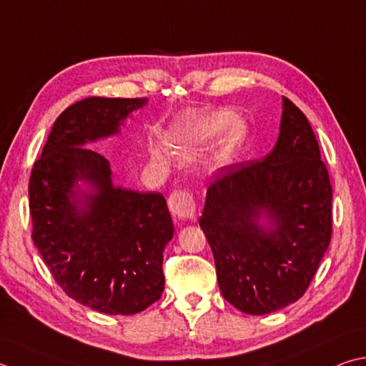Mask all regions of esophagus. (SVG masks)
<instances>
[{
    "mask_svg": "<svg viewBox=\"0 0 366 366\" xmlns=\"http://www.w3.org/2000/svg\"><path fill=\"white\" fill-rule=\"evenodd\" d=\"M168 208L172 212V216L179 219H190L195 214L197 203L190 192L174 190L168 198Z\"/></svg>",
    "mask_w": 366,
    "mask_h": 366,
    "instance_id": "esophagus-1",
    "label": "esophagus"
}]
</instances>
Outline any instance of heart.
<instances>
[{"label":"heart","instance_id":"obj_1","mask_svg":"<svg viewBox=\"0 0 366 366\" xmlns=\"http://www.w3.org/2000/svg\"><path fill=\"white\" fill-rule=\"evenodd\" d=\"M217 136L219 141L212 150V162L217 166H225L234 160L237 152L247 136V126L240 118L225 110H204L195 112L184 119L176 136L172 137L176 154L182 158H190L197 150H200ZM157 162L164 163L166 155L160 149L154 150Z\"/></svg>","mask_w":366,"mask_h":366}]
</instances>
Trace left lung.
<instances>
[{"label": "left lung", "mask_w": 366, "mask_h": 366, "mask_svg": "<svg viewBox=\"0 0 366 366\" xmlns=\"http://www.w3.org/2000/svg\"><path fill=\"white\" fill-rule=\"evenodd\" d=\"M331 200L312 126L283 97L274 150L261 162L224 168L206 192L200 227L222 296L249 315L302 297L330 247Z\"/></svg>", "instance_id": "left-lung-1"}]
</instances>
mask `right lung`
<instances>
[{"label":"right lung","mask_w":366,"mask_h":366,"mask_svg":"<svg viewBox=\"0 0 366 366\" xmlns=\"http://www.w3.org/2000/svg\"><path fill=\"white\" fill-rule=\"evenodd\" d=\"M144 99L88 97L52 124L29 182L31 238L65 295L102 314L132 315L162 297L174 225L158 192L112 182L107 158L84 147L119 132ZM89 185L79 189L77 181Z\"/></svg>","instance_id":"right-lung-1"}]
</instances>
